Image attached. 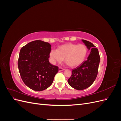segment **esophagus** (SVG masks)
I'll use <instances>...</instances> for the list:
<instances>
[{"mask_svg": "<svg viewBox=\"0 0 121 121\" xmlns=\"http://www.w3.org/2000/svg\"><path fill=\"white\" fill-rule=\"evenodd\" d=\"M65 70V69H63L61 67H59V69H58V71H59V72H61V71H63Z\"/></svg>", "mask_w": 121, "mask_h": 121, "instance_id": "esophagus-1", "label": "esophagus"}]
</instances>
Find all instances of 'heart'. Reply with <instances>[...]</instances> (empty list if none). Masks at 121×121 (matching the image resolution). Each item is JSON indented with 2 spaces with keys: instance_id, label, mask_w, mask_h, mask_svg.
<instances>
[{
  "instance_id": "1",
  "label": "heart",
  "mask_w": 121,
  "mask_h": 121,
  "mask_svg": "<svg viewBox=\"0 0 121 121\" xmlns=\"http://www.w3.org/2000/svg\"><path fill=\"white\" fill-rule=\"evenodd\" d=\"M88 52L86 45L83 44L67 43L52 50L50 56L52 63H60L64 59L65 63L71 67H76L85 60Z\"/></svg>"
}]
</instances>
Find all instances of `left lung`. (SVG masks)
I'll use <instances>...</instances> for the list:
<instances>
[{
	"label": "left lung",
	"mask_w": 121,
	"mask_h": 121,
	"mask_svg": "<svg viewBox=\"0 0 121 121\" xmlns=\"http://www.w3.org/2000/svg\"><path fill=\"white\" fill-rule=\"evenodd\" d=\"M90 53L86 60L77 68L72 69V74L68 80V83L72 87L78 90L87 88L95 80L98 74L100 56L98 49L93 44L82 40Z\"/></svg>",
	"instance_id": "left-lung-1"
}]
</instances>
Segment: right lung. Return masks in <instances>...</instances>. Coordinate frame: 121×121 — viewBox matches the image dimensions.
Listing matches in <instances>:
<instances>
[{
	"mask_svg": "<svg viewBox=\"0 0 121 121\" xmlns=\"http://www.w3.org/2000/svg\"><path fill=\"white\" fill-rule=\"evenodd\" d=\"M51 45L48 42L35 40L20 50L17 65L23 81L31 89L40 91L52 85L58 67L48 60Z\"/></svg>",
	"mask_w": 121,
	"mask_h": 121,
	"instance_id": "1",
	"label": "right lung"
}]
</instances>
